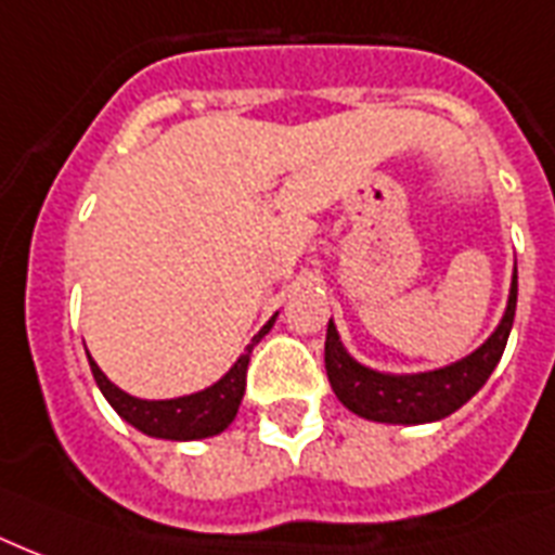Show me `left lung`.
Masks as SVG:
<instances>
[{"instance_id": "8db88e82", "label": "left lung", "mask_w": 555, "mask_h": 555, "mask_svg": "<svg viewBox=\"0 0 555 555\" xmlns=\"http://www.w3.org/2000/svg\"><path fill=\"white\" fill-rule=\"evenodd\" d=\"M515 300H518V269L513 272L509 300H506L501 324L475 353H469L461 362L446 364L440 371L402 373V376L379 373L356 362L341 345L336 324L330 318L324 341V364L330 385L336 390V397L341 399V405L364 416V420H373V423L420 425L454 414L487 385L495 364L501 362L506 338L513 330Z\"/></svg>"}]
</instances>
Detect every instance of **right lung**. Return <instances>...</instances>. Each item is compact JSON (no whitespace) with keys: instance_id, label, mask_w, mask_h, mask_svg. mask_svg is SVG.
<instances>
[{"instance_id":"obj_1","label":"right lung","mask_w":555,"mask_h":555,"mask_svg":"<svg viewBox=\"0 0 555 555\" xmlns=\"http://www.w3.org/2000/svg\"><path fill=\"white\" fill-rule=\"evenodd\" d=\"M274 318H269V324L255 336V341L246 347V353L240 356L234 367H231L219 382H214L210 388L199 390V393H191V397H176V399H139L130 397L127 390H121L118 385L106 379V373L94 364V359L89 356V367H92V376L98 382V388L106 397V402L118 411V416H124L132 428H139L141 434H150V437H162V440H202V437H214V434L225 431L234 416H237V408L243 402V393H246V371L248 359H251V350L260 338L272 330Z\"/></svg>"}]
</instances>
